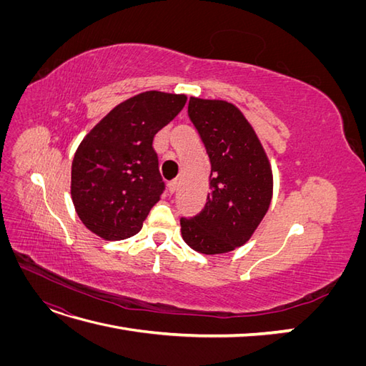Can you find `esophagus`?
<instances>
[{
    "mask_svg": "<svg viewBox=\"0 0 366 366\" xmlns=\"http://www.w3.org/2000/svg\"><path fill=\"white\" fill-rule=\"evenodd\" d=\"M177 187H179V180H172L168 183V189L171 194H174L177 191Z\"/></svg>",
    "mask_w": 366,
    "mask_h": 366,
    "instance_id": "esophagus-1",
    "label": "esophagus"
}]
</instances>
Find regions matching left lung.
Listing matches in <instances>:
<instances>
[{"instance_id":"8db88e82","label":"left lung","mask_w":366,"mask_h":366,"mask_svg":"<svg viewBox=\"0 0 366 366\" xmlns=\"http://www.w3.org/2000/svg\"><path fill=\"white\" fill-rule=\"evenodd\" d=\"M187 114L210 160V194L200 214L182 218L191 249L217 254L246 244L267 214L272 168L261 142L239 109L226 101L191 97Z\"/></svg>"}]
</instances>
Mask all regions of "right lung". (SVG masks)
I'll return each mask as SVG.
<instances>
[{
	"instance_id": "add662e5",
	"label": "right lung",
	"mask_w": 366,
	"mask_h": 366,
	"mask_svg": "<svg viewBox=\"0 0 366 366\" xmlns=\"http://www.w3.org/2000/svg\"><path fill=\"white\" fill-rule=\"evenodd\" d=\"M184 104V94L140 93L85 136L71 164V200L88 230L119 241L142 229L164 191L154 136Z\"/></svg>"
}]
</instances>
